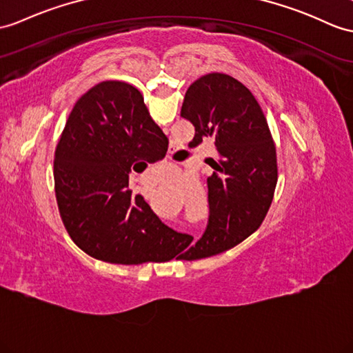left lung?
Masks as SVG:
<instances>
[{
	"instance_id": "1",
	"label": "left lung",
	"mask_w": 353,
	"mask_h": 353,
	"mask_svg": "<svg viewBox=\"0 0 353 353\" xmlns=\"http://www.w3.org/2000/svg\"><path fill=\"white\" fill-rule=\"evenodd\" d=\"M181 117L194 125L196 143L212 136L217 160L208 176L210 221L197 243L183 235L172 254L194 261L229 250L262 225L277 185V154L259 103L225 73H208L188 90Z\"/></svg>"
}]
</instances>
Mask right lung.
<instances>
[{
  "instance_id": "1",
  "label": "right lung",
  "mask_w": 353,
  "mask_h": 353,
  "mask_svg": "<svg viewBox=\"0 0 353 353\" xmlns=\"http://www.w3.org/2000/svg\"><path fill=\"white\" fill-rule=\"evenodd\" d=\"M168 143L130 83L100 82L76 101L55 150L54 181L59 216L82 252L118 265L174 257L176 232L127 190L132 166L161 160Z\"/></svg>"
}]
</instances>
